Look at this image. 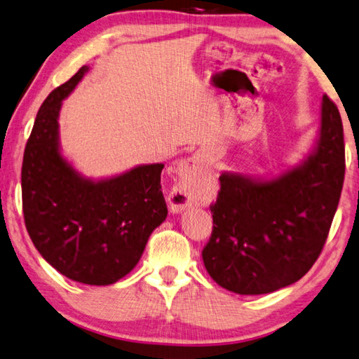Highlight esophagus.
<instances>
[{
    "instance_id": "34e87169",
    "label": "esophagus",
    "mask_w": 359,
    "mask_h": 359,
    "mask_svg": "<svg viewBox=\"0 0 359 359\" xmlns=\"http://www.w3.org/2000/svg\"><path fill=\"white\" fill-rule=\"evenodd\" d=\"M204 170V158L201 155H192V157L183 160L178 165V176L184 183H192V181L199 178V175ZM191 194L188 191V186L186 184H178L176 188H173L170 194V207L171 210L178 212L183 210L184 207L191 205Z\"/></svg>"
}]
</instances>
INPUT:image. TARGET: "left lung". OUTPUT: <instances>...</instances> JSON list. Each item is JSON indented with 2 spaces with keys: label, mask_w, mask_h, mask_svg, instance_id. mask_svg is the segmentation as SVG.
Returning <instances> with one entry per match:
<instances>
[{
  "label": "left lung",
  "mask_w": 359,
  "mask_h": 359,
  "mask_svg": "<svg viewBox=\"0 0 359 359\" xmlns=\"http://www.w3.org/2000/svg\"><path fill=\"white\" fill-rule=\"evenodd\" d=\"M344 180V124L324 95L318 147L301 167L272 181L218 178L214 228L202 249L207 272L238 294L272 293L298 282L320 256Z\"/></svg>",
  "instance_id": "8db88e82"
}]
</instances>
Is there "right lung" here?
Segmentation results:
<instances>
[{
	"label": "right lung",
	"instance_id": "right-lung-1",
	"mask_svg": "<svg viewBox=\"0 0 359 359\" xmlns=\"http://www.w3.org/2000/svg\"><path fill=\"white\" fill-rule=\"evenodd\" d=\"M86 71L82 66L41 103L24 150L22 212L30 240L50 266L74 282L111 285L136 267L150 233L167 218L163 165L95 183L61 157V100Z\"/></svg>",
	"mask_w": 359,
	"mask_h": 359
}]
</instances>
